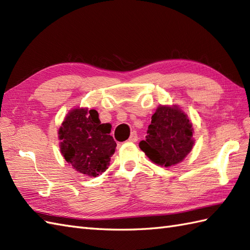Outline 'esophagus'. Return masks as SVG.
<instances>
[{"label":"esophagus","mask_w":250,"mask_h":250,"mask_svg":"<svg viewBox=\"0 0 250 250\" xmlns=\"http://www.w3.org/2000/svg\"><path fill=\"white\" fill-rule=\"evenodd\" d=\"M137 140H139V137H137L136 132H132L131 136L129 137V142H137Z\"/></svg>","instance_id":"1"}]
</instances>
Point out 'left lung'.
<instances>
[{"instance_id":"8db88e82","label":"left lung","mask_w":250,"mask_h":250,"mask_svg":"<svg viewBox=\"0 0 250 250\" xmlns=\"http://www.w3.org/2000/svg\"><path fill=\"white\" fill-rule=\"evenodd\" d=\"M192 125L178 106L160 105L151 117L145 141L140 148L150 160L162 167L182 162L194 144Z\"/></svg>"}]
</instances>
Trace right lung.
<instances>
[{
	"mask_svg": "<svg viewBox=\"0 0 250 250\" xmlns=\"http://www.w3.org/2000/svg\"><path fill=\"white\" fill-rule=\"evenodd\" d=\"M110 128L109 124H101L95 109H72L58 132L65 161L88 176L105 172L117 146Z\"/></svg>",
	"mask_w": 250,
	"mask_h": 250,
	"instance_id": "1",
	"label": "right lung"
}]
</instances>
